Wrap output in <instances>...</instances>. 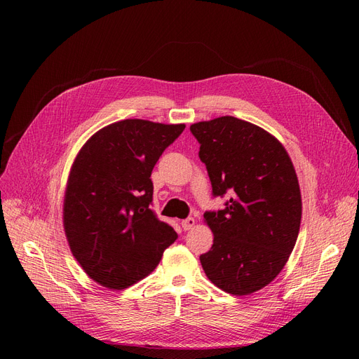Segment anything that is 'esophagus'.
I'll use <instances>...</instances> for the list:
<instances>
[{"label":"esophagus","mask_w":359,"mask_h":359,"mask_svg":"<svg viewBox=\"0 0 359 359\" xmlns=\"http://www.w3.org/2000/svg\"><path fill=\"white\" fill-rule=\"evenodd\" d=\"M194 227H195V218L187 217V218L182 219V229H183L184 231L191 230V229H194Z\"/></svg>","instance_id":"1"}]
</instances>
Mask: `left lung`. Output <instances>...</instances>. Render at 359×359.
Returning <instances> with one entry per match:
<instances>
[{
    "label": "left lung",
    "instance_id": "left-lung-1",
    "mask_svg": "<svg viewBox=\"0 0 359 359\" xmlns=\"http://www.w3.org/2000/svg\"><path fill=\"white\" fill-rule=\"evenodd\" d=\"M212 195L230 199L206 211L214 233L201 265L214 285L233 295L266 287L285 266L301 222V194L292 161L269 132L234 116L191 126Z\"/></svg>",
    "mask_w": 359,
    "mask_h": 359
}]
</instances>
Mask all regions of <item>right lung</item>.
Returning a JSON list of instances; mask_svg holds the SVG:
<instances>
[{"mask_svg": "<svg viewBox=\"0 0 359 359\" xmlns=\"http://www.w3.org/2000/svg\"><path fill=\"white\" fill-rule=\"evenodd\" d=\"M184 129L125 119L96 132L75 158L64 201V229L86 273L123 290L153 272L177 233L151 210V172Z\"/></svg>", "mask_w": 359, "mask_h": 359, "instance_id": "right-lung-1", "label": "right lung"}]
</instances>
